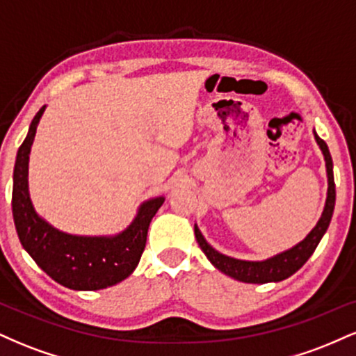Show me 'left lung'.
<instances>
[{
    "label": "left lung",
    "mask_w": 356,
    "mask_h": 356,
    "mask_svg": "<svg viewBox=\"0 0 356 356\" xmlns=\"http://www.w3.org/2000/svg\"><path fill=\"white\" fill-rule=\"evenodd\" d=\"M314 138H316V144L320 145L323 155H325L326 162V175H328V192H326V202L325 209L320 220L316 222V226L313 227L306 238L298 243L296 246H293L288 251L280 252V254L269 257L264 261H243L236 259V257H229L226 254H220L219 251H216L214 248L204 239L197 226H194V234L197 239L199 246L204 251V254L207 256V259L214 264V268H218L224 275L234 277V280L243 281V283H254V284H264V283H277V281H283L286 277L300 269L306 261L309 259V256L313 254L314 249L325 234L326 229L330 226V220H332L333 209H334V197H337V192H334V179H333V161L332 155H330L328 145L325 144V140H321L318 137L316 132Z\"/></svg>",
    "instance_id": "1"
}]
</instances>
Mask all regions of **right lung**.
Returning <instances> with one entry per match:
<instances>
[{"label":"right lung","mask_w":356,"mask_h":356,"mask_svg":"<svg viewBox=\"0 0 356 356\" xmlns=\"http://www.w3.org/2000/svg\"><path fill=\"white\" fill-rule=\"evenodd\" d=\"M44 112L38 110L28 136L18 149L13 172V219L22 246L51 280L76 291H95L129 277L144 252L149 224L164 197L145 201L136 219L115 236H73L61 232L36 214L28 192V161L36 127Z\"/></svg>","instance_id":"right-lung-1"}]
</instances>
